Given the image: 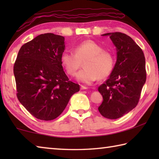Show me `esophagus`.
Returning <instances> with one entry per match:
<instances>
[{
	"instance_id": "34e87169",
	"label": "esophagus",
	"mask_w": 159,
	"mask_h": 159,
	"mask_svg": "<svg viewBox=\"0 0 159 159\" xmlns=\"http://www.w3.org/2000/svg\"><path fill=\"white\" fill-rule=\"evenodd\" d=\"M88 88L85 87V86H83V85H81L80 86V90H87Z\"/></svg>"
}]
</instances>
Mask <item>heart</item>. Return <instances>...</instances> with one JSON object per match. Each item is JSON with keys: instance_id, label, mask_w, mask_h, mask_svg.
I'll return each mask as SVG.
<instances>
[{"instance_id": "heart-1", "label": "heart", "mask_w": 159, "mask_h": 159, "mask_svg": "<svg viewBox=\"0 0 159 159\" xmlns=\"http://www.w3.org/2000/svg\"><path fill=\"white\" fill-rule=\"evenodd\" d=\"M60 60L66 73L71 76L76 74L84 62L85 68L79 72L76 79L85 85L92 84L99 78L103 79L108 77L115 66L114 54L104 50L92 40H86L77 44L74 52L64 50L61 54Z\"/></svg>"}]
</instances>
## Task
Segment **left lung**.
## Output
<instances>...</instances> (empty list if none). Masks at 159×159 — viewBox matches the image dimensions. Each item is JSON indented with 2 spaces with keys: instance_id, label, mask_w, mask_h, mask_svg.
Returning a JSON list of instances; mask_svg holds the SVG:
<instances>
[{
  "instance_id": "obj_1",
  "label": "left lung",
  "mask_w": 159,
  "mask_h": 159,
  "mask_svg": "<svg viewBox=\"0 0 159 159\" xmlns=\"http://www.w3.org/2000/svg\"><path fill=\"white\" fill-rule=\"evenodd\" d=\"M110 36L117 49V60L109 79L98 87L103 102L98 110L104 117L116 119L138 105L146 81L145 57L140 47L131 38L120 32Z\"/></svg>"
}]
</instances>
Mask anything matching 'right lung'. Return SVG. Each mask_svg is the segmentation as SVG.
Here are the masks:
<instances>
[{
  "label": "right lung",
  "mask_w": 159,
  "mask_h": 159,
  "mask_svg": "<svg viewBox=\"0 0 159 159\" xmlns=\"http://www.w3.org/2000/svg\"><path fill=\"white\" fill-rule=\"evenodd\" d=\"M64 38L51 33L41 34L24 44L13 67L17 97L38 119L58 117L80 86L69 80L60 60Z\"/></svg>",
  "instance_id": "right-lung-1"
}]
</instances>
